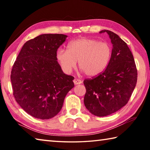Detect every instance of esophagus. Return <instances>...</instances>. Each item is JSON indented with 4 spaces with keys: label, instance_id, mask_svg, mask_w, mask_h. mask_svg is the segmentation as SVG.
Returning <instances> with one entry per match:
<instances>
[{
    "label": "esophagus",
    "instance_id": "obj_1",
    "mask_svg": "<svg viewBox=\"0 0 150 150\" xmlns=\"http://www.w3.org/2000/svg\"><path fill=\"white\" fill-rule=\"evenodd\" d=\"M73 83H74L75 85H79L82 83V81L78 79H75L73 80Z\"/></svg>",
    "mask_w": 150,
    "mask_h": 150
}]
</instances>
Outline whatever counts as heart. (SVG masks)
Listing matches in <instances>:
<instances>
[{
  "instance_id": "heart-1",
  "label": "heart",
  "mask_w": 150,
  "mask_h": 150,
  "mask_svg": "<svg viewBox=\"0 0 150 150\" xmlns=\"http://www.w3.org/2000/svg\"><path fill=\"white\" fill-rule=\"evenodd\" d=\"M68 50H57L56 57L63 71L69 73L74 69L78 61L79 67L88 77L102 73L110 61L112 48L106 42L97 40L80 38L70 42Z\"/></svg>"
}]
</instances>
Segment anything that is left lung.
Here are the masks:
<instances>
[{
    "instance_id": "8db88e82",
    "label": "left lung",
    "mask_w": 150,
    "mask_h": 150,
    "mask_svg": "<svg viewBox=\"0 0 150 150\" xmlns=\"http://www.w3.org/2000/svg\"><path fill=\"white\" fill-rule=\"evenodd\" d=\"M106 32L112 44L110 61L97 77L83 81L86 88L85 107L96 116L116 112L128 103L137 83L138 73L133 55L126 43L110 30Z\"/></svg>"
}]
</instances>
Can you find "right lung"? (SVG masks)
<instances>
[{"instance_id":"1","label":"right lung","mask_w":150,"mask_h":150,"mask_svg":"<svg viewBox=\"0 0 150 150\" xmlns=\"http://www.w3.org/2000/svg\"><path fill=\"white\" fill-rule=\"evenodd\" d=\"M64 34H44L24 44L12 67L11 80L15 100L30 115L42 120L56 116L74 77L65 74L57 51Z\"/></svg>"}]
</instances>
